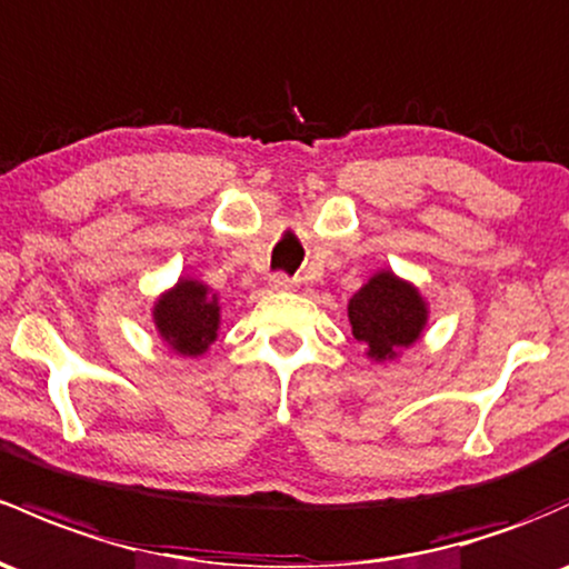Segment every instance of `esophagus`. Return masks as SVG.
I'll return each mask as SVG.
<instances>
[{
	"label": "esophagus",
	"instance_id": "esophagus-1",
	"mask_svg": "<svg viewBox=\"0 0 569 569\" xmlns=\"http://www.w3.org/2000/svg\"><path fill=\"white\" fill-rule=\"evenodd\" d=\"M269 289H272V291H289V289H295V280L286 278V274H272V278H269Z\"/></svg>",
	"mask_w": 569,
	"mask_h": 569
}]
</instances>
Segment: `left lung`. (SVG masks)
<instances>
[{
  "label": "left lung",
  "mask_w": 569,
  "mask_h": 569,
  "mask_svg": "<svg viewBox=\"0 0 569 569\" xmlns=\"http://www.w3.org/2000/svg\"><path fill=\"white\" fill-rule=\"evenodd\" d=\"M349 325L370 360L390 362L422 338L428 302L415 283L392 269H379L349 300Z\"/></svg>",
  "instance_id": "left-lung-1"
}]
</instances>
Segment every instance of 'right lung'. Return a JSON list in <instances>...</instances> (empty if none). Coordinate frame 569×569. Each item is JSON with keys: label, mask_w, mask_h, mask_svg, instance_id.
<instances>
[{"label": "right lung", "mask_w": 569, "mask_h": 569, "mask_svg": "<svg viewBox=\"0 0 569 569\" xmlns=\"http://www.w3.org/2000/svg\"><path fill=\"white\" fill-rule=\"evenodd\" d=\"M154 330L179 357H201L218 340L220 305L207 283L179 278L154 300Z\"/></svg>", "instance_id": "obj_1"}]
</instances>
